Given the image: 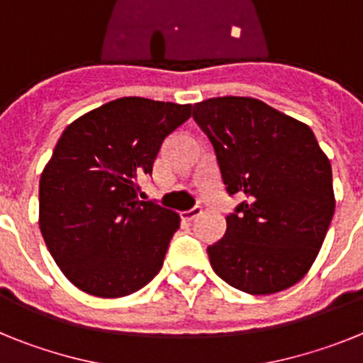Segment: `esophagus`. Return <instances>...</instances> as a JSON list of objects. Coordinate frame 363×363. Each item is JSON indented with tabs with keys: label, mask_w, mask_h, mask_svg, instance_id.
<instances>
[{
	"label": "esophagus",
	"mask_w": 363,
	"mask_h": 363,
	"mask_svg": "<svg viewBox=\"0 0 363 363\" xmlns=\"http://www.w3.org/2000/svg\"><path fill=\"white\" fill-rule=\"evenodd\" d=\"M201 207H192V209H189V211H184V213H182V220H185V221H192L194 220V218H198L201 214Z\"/></svg>",
	"instance_id": "34e87169"
}]
</instances>
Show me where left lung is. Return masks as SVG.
I'll return each mask as SVG.
<instances>
[{"mask_svg":"<svg viewBox=\"0 0 363 363\" xmlns=\"http://www.w3.org/2000/svg\"><path fill=\"white\" fill-rule=\"evenodd\" d=\"M227 192L245 200L223 238L207 247L223 281L249 294L284 291L306 277L335 214L331 162L306 123L255 98L194 105Z\"/></svg>","mask_w":363,"mask_h":363,"instance_id":"8db88e82","label":"left lung"}]
</instances>
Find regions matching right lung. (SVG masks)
Returning <instances> with one entry per match:
<instances>
[{"instance_id":"1","label":"right lung","mask_w":363,"mask_h":363,"mask_svg":"<svg viewBox=\"0 0 363 363\" xmlns=\"http://www.w3.org/2000/svg\"><path fill=\"white\" fill-rule=\"evenodd\" d=\"M192 105L120 98L63 130L40 178V229L78 289L99 298L140 291L160 272L179 214L138 198L163 140Z\"/></svg>"}]
</instances>
